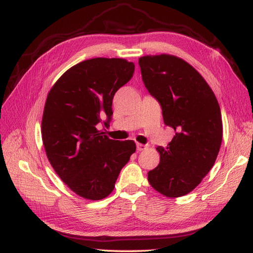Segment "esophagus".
I'll use <instances>...</instances> for the list:
<instances>
[{
    "instance_id": "34e87169",
    "label": "esophagus",
    "mask_w": 253,
    "mask_h": 253,
    "mask_svg": "<svg viewBox=\"0 0 253 253\" xmlns=\"http://www.w3.org/2000/svg\"><path fill=\"white\" fill-rule=\"evenodd\" d=\"M148 148V144H142V143H137V150L138 151H143Z\"/></svg>"
}]
</instances>
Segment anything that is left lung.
I'll return each mask as SVG.
<instances>
[{"mask_svg": "<svg viewBox=\"0 0 253 253\" xmlns=\"http://www.w3.org/2000/svg\"><path fill=\"white\" fill-rule=\"evenodd\" d=\"M142 80L176 131L160 163L148 173L155 190L169 198L192 191L215 163L223 138L221 109L208 83L189 63L169 54L139 58Z\"/></svg>", "mask_w": 253, "mask_h": 253, "instance_id": "8db88e82", "label": "left lung"}]
</instances>
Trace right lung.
Returning <instances> with one entry per match:
<instances>
[{
	"mask_svg": "<svg viewBox=\"0 0 253 253\" xmlns=\"http://www.w3.org/2000/svg\"><path fill=\"white\" fill-rule=\"evenodd\" d=\"M133 71L124 58H91L69 68L47 93L41 123L46 157L69 189L88 200L110 195L136 151L135 141L113 140L96 128L103 117L110 122L113 96Z\"/></svg>",
	"mask_w": 253,
	"mask_h": 253,
	"instance_id": "right-lung-1",
	"label": "right lung"
}]
</instances>
